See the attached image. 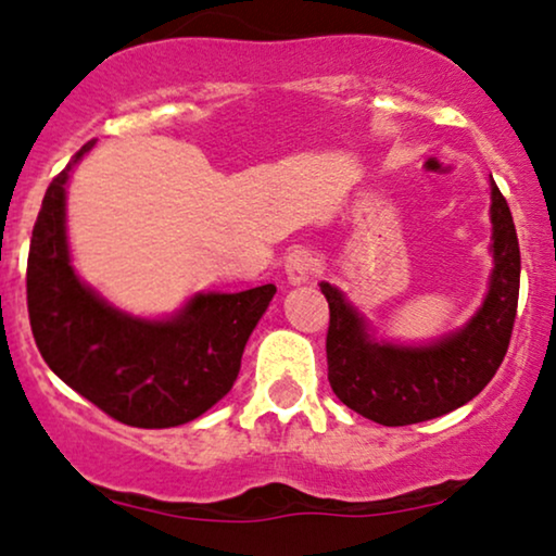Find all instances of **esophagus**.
<instances>
[{
  "instance_id": "1",
  "label": "esophagus",
  "mask_w": 556,
  "mask_h": 556,
  "mask_svg": "<svg viewBox=\"0 0 556 556\" xmlns=\"http://www.w3.org/2000/svg\"><path fill=\"white\" fill-rule=\"evenodd\" d=\"M316 257L306 248H295L286 257V276L291 286H303L311 280V273H314Z\"/></svg>"
}]
</instances>
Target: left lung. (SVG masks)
<instances>
[{"label":"left lung","instance_id":"8db88e82","mask_svg":"<svg viewBox=\"0 0 556 556\" xmlns=\"http://www.w3.org/2000/svg\"><path fill=\"white\" fill-rule=\"evenodd\" d=\"M489 189V291L460 329L417 344L375 339L341 288L318 283L331 311L326 333L331 390L367 420L397 428L453 413L473 400L504 362L519 303L521 255L511 210L493 177Z\"/></svg>","mask_w":556,"mask_h":556}]
</instances>
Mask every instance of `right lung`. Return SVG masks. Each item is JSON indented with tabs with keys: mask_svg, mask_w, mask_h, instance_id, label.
Wrapping results in <instances>:
<instances>
[{
	"mask_svg": "<svg viewBox=\"0 0 556 556\" xmlns=\"http://www.w3.org/2000/svg\"><path fill=\"white\" fill-rule=\"evenodd\" d=\"M88 141L50 181L27 257V311L37 349L63 382L134 428L192 422L232 390L250 333L276 286L194 293L169 316L126 314L73 268L67 181Z\"/></svg>",
	"mask_w": 556,
	"mask_h": 556,
	"instance_id": "add662e5",
	"label": "right lung"
}]
</instances>
